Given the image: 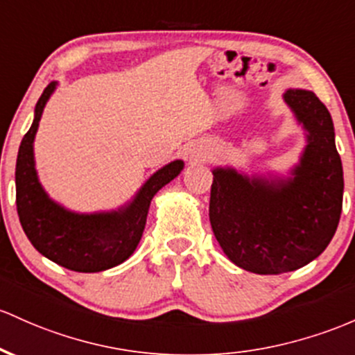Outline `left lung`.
Returning <instances> with one entry per match:
<instances>
[{"mask_svg":"<svg viewBox=\"0 0 355 355\" xmlns=\"http://www.w3.org/2000/svg\"><path fill=\"white\" fill-rule=\"evenodd\" d=\"M283 101L305 131L306 145L290 173L246 175L216 166L209 217L222 251L256 275H282L322 254L337 231L344 170L329 109L305 89Z\"/></svg>","mask_w":355,"mask_h":355,"instance_id":"left-lung-1","label":"left lung"}]
</instances>
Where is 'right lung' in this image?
<instances>
[{
	"instance_id": "right-lung-1",
	"label": "right lung",
	"mask_w": 355,
	"mask_h": 355,
	"mask_svg": "<svg viewBox=\"0 0 355 355\" xmlns=\"http://www.w3.org/2000/svg\"><path fill=\"white\" fill-rule=\"evenodd\" d=\"M58 83H50L35 106V118L18 150L17 210L33 248L53 263L77 272H99L130 258L145 231L151 198L180 175L185 163L173 159L155 171L128 204L116 210L80 214L50 198L35 168L33 141L44 109Z\"/></svg>"
}]
</instances>
